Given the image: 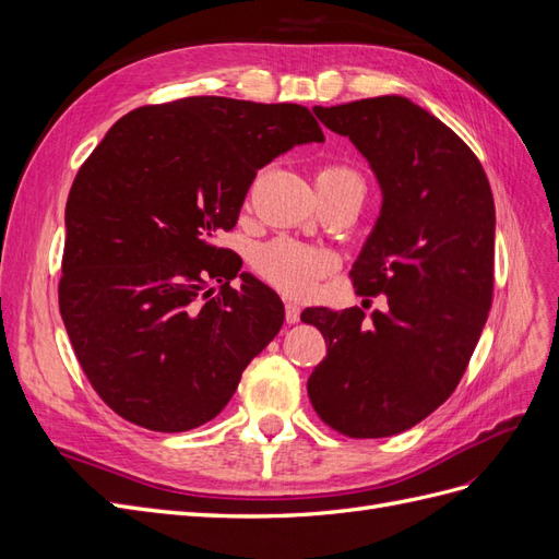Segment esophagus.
I'll list each match as a JSON object with an SVG mask.
<instances>
[{"mask_svg": "<svg viewBox=\"0 0 559 559\" xmlns=\"http://www.w3.org/2000/svg\"><path fill=\"white\" fill-rule=\"evenodd\" d=\"M284 314H286V321H289V324H298V321H300V308L296 306V302H286Z\"/></svg>", "mask_w": 559, "mask_h": 559, "instance_id": "34e87169", "label": "esophagus"}]
</instances>
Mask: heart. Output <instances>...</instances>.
<instances>
[{
    "label": "heart",
    "instance_id": "heart-1",
    "mask_svg": "<svg viewBox=\"0 0 559 559\" xmlns=\"http://www.w3.org/2000/svg\"><path fill=\"white\" fill-rule=\"evenodd\" d=\"M317 189L324 186H347L359 191L364 198V179L347 165H324L314 177ZM253 265L259 275L267 280L280 292L289 296H308L314 292L317 282L333 267V259L326 251L300 245L296 240H273L253 253Z\"/></svg>",
    "mask_w": 559,
    "mask_h": 559
}]
</instances>
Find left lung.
Listing matches in <instances>:
<instances>
[{
	"label": "left lung",
	"instance_id": "1",
	"mask_svg": "<svg viewBox=\"0 0 559 559\" xmlns=\"http://www.w3.org/2000/svg\"><path fill=\"white\" fill-rule=\"evenodd\" d=\"M314 114L380 183V216L349 275L357 294H384L386 308L302 310L326 341L308 394L335 431L394 436L448 401L478 345L492 306L495 198L476 154L408 97Z\"/></svg>",
	"mask_w": 559,
	"mask_h": 559
}]
</instances>
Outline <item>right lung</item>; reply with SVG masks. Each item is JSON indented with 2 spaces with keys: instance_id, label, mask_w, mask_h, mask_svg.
Wrapping results in <instances>:
<instances>
[{
  "instance_id": "right-lung-1",
  "label": "right lung",
  "mask_w": 559,
  "mask_h": 559,
  "mask_svg": "<svg viewBox=\"0 0 559 559\" xmlns=\"http://www.w3.org/2000/svg\"><path fill=\"white\" fill-rule=\"evenodd\" d=\"M310 142L324 132L300 105L183 97L126 114L81 165L64 210L60 314L114 413L177 433L226 408L284 306L214 238L238 224L261 167Z\"/></svg>"
}]
</instances>
